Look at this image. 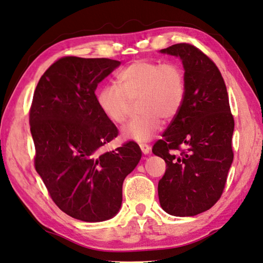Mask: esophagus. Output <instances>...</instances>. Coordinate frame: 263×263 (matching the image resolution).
<instances>
[{"instance_id":"34e87169","label":"esophagus","mask_w":263,"mask_h":263,"mask_svg":"<svg viewBox=\"0 0 263 263\" xmlns=\"http://www.w3.org/2000/svg\"><path fill=\"white\" fill-rule=\"evenodd\" d=\"M139 147H140V149H141L142 153H144V154H148V153L151 152V147L146 145V144H140Z\"/></svg>"}]
</instances>
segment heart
<instances>
[{
  "label": "heart",
  "instance_id": "heart-1",
  "mask_svg": "<svg viewBox=\"0 0 263 263\" xmlns=\"http://www.w3.org/2000/svg\"><path fill=\"white\" fill-rule=\"evenodd\" d=\"M117 83L102 86L97 101L109 121L122 124L138 100L140 115L123 127L124 139L149 141L162 128V117L174 118L183 106L185 78L177 64L137 60L119 71Z\"/></svg>",
  "mask_w": 263,
  "mask_h": 263
}]
</instances>
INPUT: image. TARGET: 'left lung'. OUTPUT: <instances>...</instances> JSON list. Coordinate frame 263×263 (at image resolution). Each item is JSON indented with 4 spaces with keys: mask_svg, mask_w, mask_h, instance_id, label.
<instances>
[{
    "mask_svg": "<svg viewBox=\"0 0 263 263\" xmlns=\"http://www.w3.org/2000/svg\"><path fill=\"white\" fill-rule=\"evenodd\" d=\"M160 52L179 57L185 70L183 106L152 149L166 163L157 186L160 204L174 216H194L211 209L226 187L235 121L226 83L206 54L190 44Z\"/></svg>",
    "mask_w": 263,
    "mask_h": 263,
    "instance_id": "left-lung-1",
    "label": "left lung"
}]
</instances>
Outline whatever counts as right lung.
<instances>
[{
  "mask_svg": "<svg viewBox=\"0 0 263 263\" xmlns=\"http://www.w3.org/2000/svg\"><path fill=\"white\" fill-rule=\"evenodd\" d=\"M119 65L109 59L62 57L42 74L33 95L36 173L56 206L84 222L115 216L123 181L141 159L133 141L101 152L118 130L99 108L95 89Z\"/></svg>",
  "mask_w": 263,
  "mask_h": 263,
  "instance_id": "obj_1",
  "label": "right lung"
}]
</instances>
